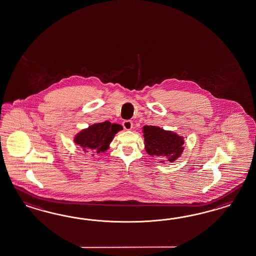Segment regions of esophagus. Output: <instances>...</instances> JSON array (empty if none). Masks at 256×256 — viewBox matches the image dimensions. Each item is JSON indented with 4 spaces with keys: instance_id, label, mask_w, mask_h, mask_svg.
<instances>
[{
    "instance_id": "34e87169",
    "label": "esophagus",
    "mask_w": 256,
    "mask_h": 256,
    "mask_svg": "<svg viewBox=\"0 0 256 256\" xmlns=\"http://www.w3.org/2000/svg\"><path fill=\"white\" fill-rule=\"evenodd\" d=\"M122 125L124 126L126 130H130L131 128H133V123L131 122L130 120H125Z\"/></svg>"
}]
</instances>
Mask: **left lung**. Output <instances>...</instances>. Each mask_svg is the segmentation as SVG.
<instances>
[{
  "label": "left lung",
  "mask_w": 256,
  "mask_h": 256,
  "mask_svg": "<svg viewBox=\"0 0 256 256\" xmlns=\"http://www.w3.org/2000/svg\"><path fill=\"white\" fill-rule=\"evenodd\" d=\"M142 133L146 152L152 157L162 158V164L174 162L185 149L184 137L173 131L157 126H144Z\"/></svg>",
  "instance_id": "obj_1"
}]
</instances>
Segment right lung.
Instances as JSON below:
<instances>
[{"label": "right lung", "mask_w": 256, "mask_h": 256, "mask_svg": "<svg viewBox=\"0 0 256 256\" xmlns=\"http://www.w3.org/2000/svg\"><path fill=\"white\" fill-rule=\"evenodd\" d=\"M122 130V126L112 124L109 121L95 123L78 132L74 142L80 147L83 152H92V156H94L108 150L116 134Z\"/></svg>", "instance_id": "add662e5"}]
</instances>
